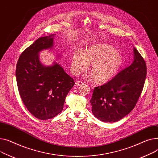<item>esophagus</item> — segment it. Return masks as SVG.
I'll list each match as a JSON object with an SVG mask.
<instances>
[{
  "label": "esophagus",
  "mask_w": 158,
  "mask_h": 158,
  "mask_svg": "<svg viewBox=\"0 0 158 158\" xmlns=\"http://www.w3.org/2000/svg\"><path fill=\"white\" fill-rule=\"evenodd\" d=\"M84 84V82H83L81 81H77L76 83H75V85L76 86H81L82 85Z\"/></svg>",
  "instance_id": "obj_1"
}]
</instances>
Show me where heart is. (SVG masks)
<instances>
[{
    "label": "heart",
    "instance_id": "heart-1",
    "mask_svg": "<svg viewBox=\"0 0 158 158\" xmlns=\"http://www.w3.org/2000/svg\"><path fill=\"white\" fill-rule=\"evenodd\" d=\"M123 64V56L114 48L107 44H94L83 52H74L71 66L73 73L78 75L90 65L89 72L94 81L105 83L118 75Z\"/></svg>",
    "mask_w": 158,
    "mask_h": 158
}]
</instances>
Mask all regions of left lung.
I'll list each match as a JSON object with an SVG mask.
<instances>
[{
	"label": "left lung",
	"mask_w": 158,
	"mask_h": 158,
	"mask_svg": "<svg viewBox=\"0 0 158 158\" xmlns=\"http://www.w3.org/2000/svg\"><path fill=\"white\" fill-rule=\"evenodd\" d=\"M134 60L106 84L94 88L92 112L105 123H115L131 112L140 97L147 75L146 64L134 47Z\"/></svg>",
	"instance_id": "8db88e82"
}]
</instances>
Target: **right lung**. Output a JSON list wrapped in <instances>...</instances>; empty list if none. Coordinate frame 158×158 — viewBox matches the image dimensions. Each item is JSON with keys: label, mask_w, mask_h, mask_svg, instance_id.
<instances>
[{"label": "right lung", "mask_w": 158, "mask_h": 158, "mask_svg": "<svg viewBox=\"0 0 158 158\" xmlns=\"http://www.w3.org/2000/svg\"><path fill=\"white\" fill-rule=\"evenodd\" d=\"M55 34L42 37L26 48L18 59L16 78L18 91L27 110L35 117L46 120L60 113L75 81L60 64L44 66L39 53L53 47Z\"/></svg>", "instance_id": "obj_1"}]
</instances>
